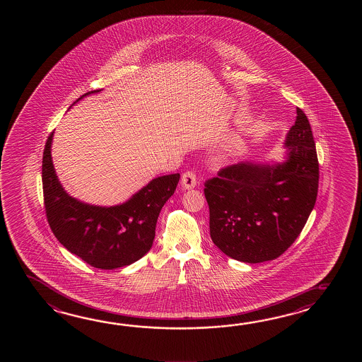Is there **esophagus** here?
I'll use <instances>...</instances> for the list:
<instances>
[{"instance_id": "34e87169", "label": "esophagus", "mask_w": 362, "mask_h": 362, "mask_svg": "<svg viewBox=\"0 0 362 362\" xmlns=\"http://www.w3.org/2000/svg\"><path fill=\"white\" fill-rule=\"evenodd\" d=\"M181 185L184 186L185 189H192L197 185V175L192 170H186L182 178H181Z\"/></svg>"}]
</instances>
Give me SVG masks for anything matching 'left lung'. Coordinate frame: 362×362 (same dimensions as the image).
<instances>
[{"instance_id": "1", "label": "left lung", "mask_w": 362, "mask_h": 362, "mask_svg": "<svg viewBox=\"0 0 362 362\" xmlns=\"http://www.w3.org/2000/svg\"><path fill=\"white\" fill-rule=\"evenodd\" d=\"M285 145L282 164L239 163L204 182L211 238L231 259L250 264L277 259L299 237L315 207L320 165L301 108Z\"/></svg>"}]
</instances>
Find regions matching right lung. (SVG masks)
<instances>
[{
	"mask_svg": "<svg viewBox=\"0 0 362 362\" xmlns=\"http://www.w3.org/2000/svg\"><path fill=\"white\" fill-rule=\"evenodd\" d=\"M98 92L85 93L80 98ZM52 139L53 132L42 155V192L55 238L71 254L98 269H116L139 260L153 246L160 209L176 190L180 173L154 178L120 206H89L63 190L52 162Z\"/></svg>",
	"mask_w": 362,
	"mask_h": 362,
	"instance_id": "add662e5",
	"label": "right lung"
}]
</instances>
